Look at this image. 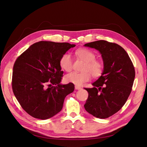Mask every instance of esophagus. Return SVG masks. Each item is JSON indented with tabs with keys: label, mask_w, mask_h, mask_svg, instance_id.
Instances as JSON below:
<instances>
[{
	"label": "esophagus",
	"mask_w": 147,
	"mask_h": 147,
	"mask_svg": "<svg viewBox=\"0 0 147 147\" xmlns=\"http://www.w3.org/2000/svg\"><path fill=\"white\" fill-rule=\"evenodd\" d=\"M75 90H80L82 89V88L81 86H77V85L75 86Z\"/></svg>",
	"instance_id": "obj_1"
}]
</instances>
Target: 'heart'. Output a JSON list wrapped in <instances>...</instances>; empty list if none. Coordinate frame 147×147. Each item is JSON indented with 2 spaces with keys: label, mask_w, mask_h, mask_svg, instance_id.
I'll use <instances>...</instances> for the list:
<instances>
[{
  "label": "heart",
  "mask_w": 147,
  "mask_h": 147,
  "mask_svg": "<svg viewBox=\"0 0 147 147\" xmlns=\"http://www.w3.org/2000/svg\"><path fill=\"white\" fill-rule=\"evenodd\" d=\"M75 54L85 61V64L82 68L83 72H72L66 75L65 77L66 82L80 86L90 80L91 75L94 78L100 76L104 70V65L101 61L95 59L96 55L94 53L86 48H80L75 51ZM59 64L63 70L70 72L73 67L71 56L67 53H65L61 57Z\"/></svg>",
  "instance_id": "1"
}]
</instances>
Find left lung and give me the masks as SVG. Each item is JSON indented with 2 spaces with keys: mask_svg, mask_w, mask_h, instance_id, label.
<instances>
[{
  "mask_svg": "<svg viewBox=\"0 0 147 147\" xmlns=\"http://www.w3.org/2000/svg\"><path fill=\"white\" fill-rule=\"evenodd\" d=\"M101 54L104 70L98 80L85 88L88 97L84 105L93 116L105 119L116 113L129 96L135 78L134 67L126 51L119 45L105 40L86 43Z\"/></svg>",
  "mask_w": 147,
  "mask_h": 147,
  "instance_id": "obj_1",
  "label": "left lung"
}]
</instances>
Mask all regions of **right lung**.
<instances>
[{"label":"right lung","instance_id":"1","mask_svg":"<svg viewBox=\"0 0 147 147\" xmlns=\"http://www.w3.org/2000/svg\"><path fill=\"white\" fill-rule=\"evenodd\" d=\"M75 47L69 43L40 41L16 59L13 69V91L30 116L40 119L55 116L63 109L65 97L74 91L73 83H60L63 71L59 60Z\"/></svg>","mask_w":147,"mask_h":147}]
</instances>
